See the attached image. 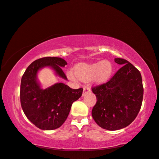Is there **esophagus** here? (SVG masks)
<instances>
[{
  "label": "esophagus",
  "instance_id": "34e87169",
  "mask_svg": "<svg viewBox=\"0 0 159 159\" xmlns=\"http://www.w3.org/2000/svg\"><path fill=\"white\" fill-rule=\"evenodd\" d=\"M90 92V87L88 85H85L84 86V91H83V96H84L86 93Z\"/></svg>",
  "mask_w": 159,
  "mask_h": 159
}]
</instances>
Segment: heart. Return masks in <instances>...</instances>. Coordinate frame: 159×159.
Returning <instances> with one entry per match:
<instances>
[{
    "label": "heart",
    "instance_id": "b5f03b06",
    "mask_svg": "<svg viewBox=\"0 0 159 159\" xmlns=\"http://www.w3.org/2000/svg\"><path fill=\"white\" fill-rule=\"evenodd\" d=\"M113 72V65L107 60L91 64H79L73 70L67 71V76L72 80L78 78L83 81H88L92 78L97 83H103Z\"/></svg>",
    "mask_w": 159,
    "mask_h": 159
}]
</instances>
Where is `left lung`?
<instances>
[{
    "instance_id": "obj_1",
    "label": "left lung",
    "mask_w": 159,
    "mask_h": 159,
    "mask_svg": "<svg viewBox=\"0 0 159 159\" xmlns=\"http://www.w3.org/2000/svg\"><path fill=\"white\" fill-rule=\"evenodd\" d=\"M114 60L121 67L106 83L92 88L97 97L92 117L100 127L111 131L129 125L138 115L143 98L140 72L124 59Z\"/></svg>"
}]
</instances>
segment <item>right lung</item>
Wrapping results in <instances>:
<instances>
[{
	"mask_svg": "<svg viewBox=\"0 0 159 159\" xmlns=\"http://www.w3.org/2000/svg\"><path fill=\"white\" fill-rule=\"evenodd\" d=\"M66 61L60 57H46L32 62L23 74L20 86L21 106L27 118L38 128L53 130L66 120L73 102L80 98L83 89H73L63 83L55 84L46 89L40 86L37 73L51 67L60 77L67 79L62 67Z\"/></svg>",
	"mask_w": 159,
	"mask_h": 159,
	"instance_id": "right-lung-1",
	"label": "right lung"
}]
</instances>
